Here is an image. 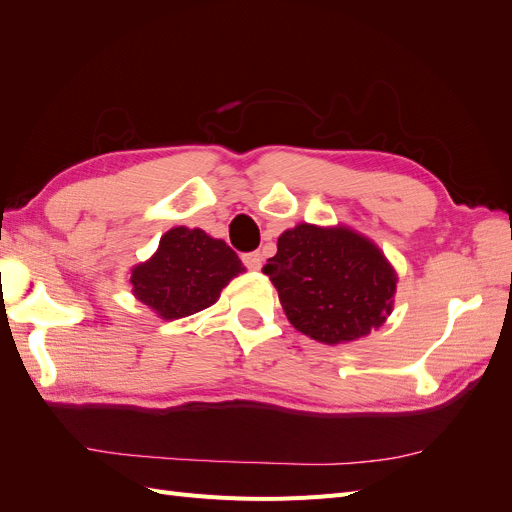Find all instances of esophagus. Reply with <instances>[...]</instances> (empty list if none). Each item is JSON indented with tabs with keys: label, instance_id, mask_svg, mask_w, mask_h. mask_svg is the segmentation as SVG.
<instances>
[{
	"label": "esophagus",
	"instance_id": "obj_1",
	"mask_svg": "<svg viewBox=\"0 0 512 512\" xmlns=\"http://www.w3.org/2000/svg\"><path fill=\"white\" fill-rule=\"evenodd\" d=\"M241 260H243V265L247 269H252V271H258L262 267V254L260 252H247V254L241 256Z\"/></svg>",
	"mask_w": 512,
	"mask_h": 512
}]
</instances>
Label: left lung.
<instances>
[{
	"label": "left lung",
	"instance_id": "1",
	"mask_svg": "<svg viewBox=\"0 0 512 512\" xmlns=\"http://www.w3.org/2000/svg\"><path fill=\"white\" fill-rule=\"evenodd\" d=\"M262 273L271 277L292 327L324 344L378 329L391 314L397 284L378 247L342 226L286 230Z\"/></svg>",
	"mask_w": 512,
	"mask_h": 512
}]
</instances>
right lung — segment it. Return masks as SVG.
I'll use <instances>...</instances> for the list:
<instances>
[{"instance_id": "obj_1", "label": "right lung", "mask_w": 512, "mask_h": 512, "mask_svg": "<svg viewBox=\"0 0 512 512\" xmlns=\"http://www.w3.org/2000/svg\"><path fill=\"white\" fill-rule=\"evenodd\" d=\"M241 271L239 256L222 239L177 226L162 237L156 256L132 269L130 282L138 301L175 320L213 305Z\"/></svg>"}]
</instances>
